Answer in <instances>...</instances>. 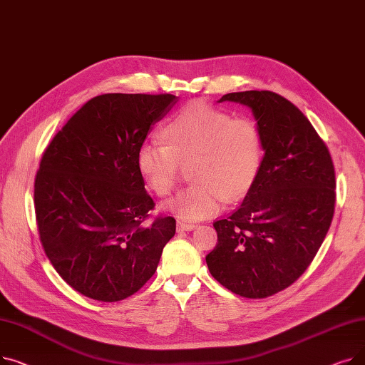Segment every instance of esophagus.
<instances>
[{"label": "esophagus", "mask_w": 365, "mask_h": 365, "mask_svg": "<svg viewBox=\"0 0 365 365\" xmlns=\"http://www.w3.org/2000/svg\"><path fill=\"white\" fill-rule=\"evenodd\" d=\"M197 227L195 223H189V222H183V220H178V231H194Z\"/></svg>", "instance_id": "esophagus-1"}]
</instances>
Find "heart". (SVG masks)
I'll return each instance as SVG.
<instances>
[{
  "instance_id": "1",
  "label": "heart",
  "mask_w": 365,
  "mask_h": 365,
  "mask_svg": "<svg viewBox=\"0 0 365 365\" xmlns=\"http://www.w3.org/2000/svg\"><path fill=\"white\" fill-rule=\"evenodd\" d=\"M163 142L138 150V168L160 197L176 189L185 165L192 164L194 185L164 204L185 220L213 216L226 198L237 201L252 189L262 164L263 139L250 118L232 115L202 101L185 105L164 128Z\"/></svg>"
}]
</instances>
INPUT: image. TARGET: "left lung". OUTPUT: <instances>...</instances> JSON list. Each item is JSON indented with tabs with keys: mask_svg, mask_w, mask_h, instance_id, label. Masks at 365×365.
Instances as JSON below:
<instances>
[{
	"mask_svg": "<svg viewBox=\"0 0 365 365\" xmlns=\"http://www.w3.org/2000/svg\"><path fill=\"white\" fill-rule=\"evenodd\" d=\"M219 102L252 109L264 155L242 204L213 223L217 244L205 262L227 290L263 299L292 285L318 253L334 215V165L309 120L282 96L250 90Z\"/></svg>",
	"mask_w": 365,
	"mask_h": 365,
	"instance_id": "1",
	"label": "left lung"
}]
</instances>
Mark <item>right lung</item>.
Segmentation results:
<instances>
[{
	"mask_svg": "<svg viewBox=\"0 0 365 365\" xmlns=\"http://www.w3.org/2000/svg\"><path fill=\"white\" fill-rule=\"evenodd\" d=\"M176 102L173 94L96 96L44 152L34 186L38 232L57 274L86 297L118 302L139 292L175 237L171 216L143 225L155 202L138 150Z\"/></svg>",
	"mask_w": 365,
	"mask_h": 365,
	"instance_id": "1",
	"label": "right lung"
}]
</instances>
